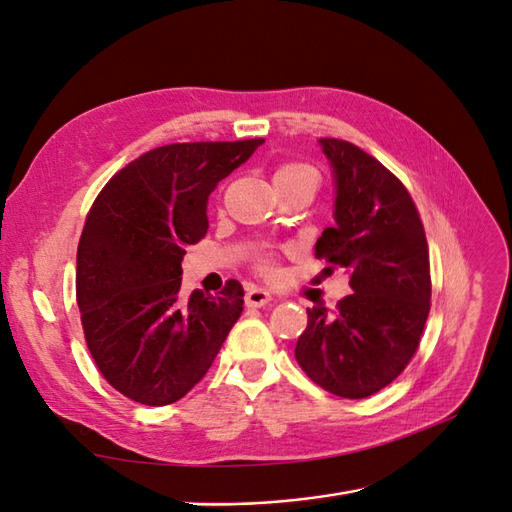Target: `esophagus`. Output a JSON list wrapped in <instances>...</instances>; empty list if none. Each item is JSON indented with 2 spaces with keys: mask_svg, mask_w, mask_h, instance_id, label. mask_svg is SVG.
Masks as SVG:
<instances>
[{
  "mask_svg": "<svg viewBox=\"0 0 512 512\" xmlns=\"http://www.w3.org/2000/svg\"><path fill=\"white\" fill-rule=\"evenodd\" d=\"M269 301H271V292H267L265 288L252 286V288H247V292H245V305H250V307H262V305H267Z\"/></svg>",
  "mask_w": 512,
  "mask_h": 512,
  "instance_id": "1",
  "label": "esophagus"
}]
</instances>
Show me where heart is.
<instances>
[{
  "instance_id": "1",
  "label": "heart",
  "mask_w": 512,
  "mask_h": 512,
  "mask_svg": "<svg viewBox=\"0 0 512 512\" xmlns=\"http://www.w3.org/2000/svg\"><path fill=\"white\" fill-rule=\"evenodd\" d=\"M275 185H286V183H299V181H307V179H314L316 181V173L314 168H309L307 164H299V162H286L282 166H277L275 170ZM254 271L262 277H267V280H275L277 275H280V269H277V262L275 256L265 252V254H258L254 258Z\"/></svg>"
}]
</instances>
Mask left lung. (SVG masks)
I'll use <instances>...</instances> for the list:
<instances>
[{"label": "left lung", "instance_id": "left-lung-1", "mask_svg": "<svg viewBox=\"0 0 512 512\" xmlns=\"http://www.w3.org/2000/svg\"><path fill=\"white\" fill-rule=\"evenodd\" d=\"M335 173V226L316 258L350 271L354 290L333 312L307 307L294 356L324 391L363 399L391 384L421 344L429 316V247L406 185L361 147L320 138Z\"/></svg>", "mask_w": 512, "mask_h": 512}]
</instances>
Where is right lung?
<instances>
[{
    "label": "right lung",
    "mask_w": 512,
    "mask_h": 512,
    "mask_svg": "<svg viewBox=\"0 0 512 512\" xmlns=\"http://www.w3.org/2000/svg\"><path fill=\"white\" fill-rule=\"evenodd\" d=\"M265 138L173 143L143 153L91 205L76 252L87 348L115 391L168 406L203 380L243 312V288L181 299L185 247L207 235L209 194Z\"/></svg>",
    "instance_id": "obj_1"
}]
</instances>
